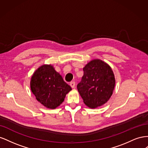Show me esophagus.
I'll return each instance as SVG.
<instances>
[{"mask_svg":"<svg viewBox=\"0 0 148 148\" xmlns=\"http://www.w3.org/2000/svg\"><path fill=\"white\" fill-rule=\"evenodd\" d=\"M70 86H71V88H74L75 86V82H70Z\"/></svg>","mask_w":148,"mask_h":148,"instance_id":"1","label":"esophagus"}]
</instances>
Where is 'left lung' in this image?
I'll use <instances>...</instances> for the list:
<instances>
[{"label":"left lung","instance_id":"8db88e82","mask_svg":"<svg viewBox=\"0 0 148 148\" xmlns=\"http://www.w3.org/2000/svg\"><path fill=\"white\" fill-rule=\"evenodd\" d=\"M82 81L77 85L83 102L89 108L104 104L112 95L115 84L110 66L99 59H94L83 68Z\"/></svg>","mask_w":148,"mask_h":148}]
</instances>
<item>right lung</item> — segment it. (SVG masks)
<instances>
[{
  "label": "right lung",
  "mask_w": 148,
  "mask_h": 148,
  "mask_svg": "<svg viewBox=\"0 0 148 148\" xmlns=\"http://www.w3.org/2000/svg\"><path fill=\"white\" fill-rule=\"evenodd\" d=\"M31 90L40 103L54 109L64 102L71 88L51 65H43L34 71L30 82Z\"/></svg>",
  "instance_id": "add662e5"
}]
</instances>
